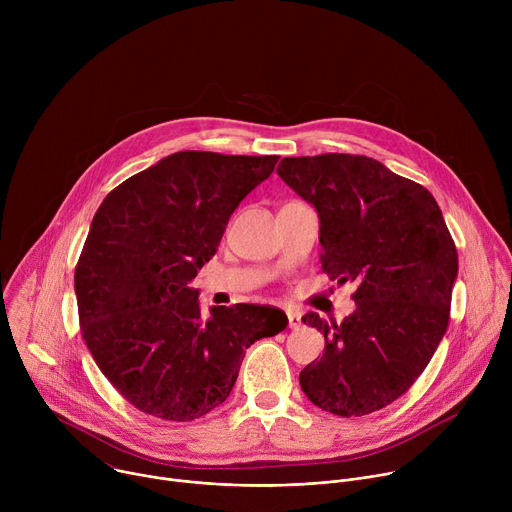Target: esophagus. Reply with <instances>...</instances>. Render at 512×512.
<instances>
[{"label":"esophagus","mask_w":512,"mask_h":512,"mask_svg":"<svg viewBox=\"0 0 512 512\" xmlns=\"http://www.w3.org/2000/svg\"><path fill=\"white\" fill-rule=\"evenodd\" d=\"M287 326L291 330H298L302 326V314L296 310H287Z\"/></svg>","instance_id":"1"}]
</instances>
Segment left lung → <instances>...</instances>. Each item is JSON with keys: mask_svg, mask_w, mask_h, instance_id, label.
Returning <instances> with one entry per match:
<instances>
[{"mask_svg": "<svg viewBox=\"0 0 512 512\" xmlns=\"http://www.w3.org/2000/svg\"><path fill=\"white\" fill-rule=\"evenodd\" d=\"M277 174L318 210L322 271L358 283L344 322L302 318L326 338L302 391L340 417L379 411L411 389L448 330L458 251L442 210L367 156L283 158Z\"/></svg>", "mask_w": 512, "mask_h": 512, "instance_id": "8db88e82", "label": "left lung"}]
</instances>
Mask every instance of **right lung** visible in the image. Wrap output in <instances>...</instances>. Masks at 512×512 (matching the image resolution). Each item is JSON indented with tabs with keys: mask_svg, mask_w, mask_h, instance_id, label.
<instances>
[{
	"mask_svg": "<svg viewBox=\"0 0 512 512\" xmlns=\"http://www.w3.org/2000/svg\"><path fill=\"white\" fill-rule=\"evenodd\" d=\"M279 156L178 152L113 188L75 269L81 334L135 409L192 421L221 405L245 350L287 326L279 308L216 306L188 287L216 253L239 202Z\"/></svg>",
	"mask_w": 512,
	"mask_h": 512,
	"instance_id": "1",
	"label": "right lung"
}]
</instances>
